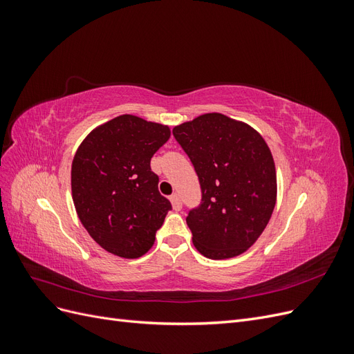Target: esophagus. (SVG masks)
<instances>
[{
  "mask_svg": "<svg viewBox=\"0 0 354 354\" xmlns=\"http://www.w3.org/2000/svg\"><path fill=\"white\" fill-rule=\"evenodd\" d=\"M169 199H171V203H173V208L176 211H180L181 209V198H180V195L174 194V195H171Z\"/></svg>",
  "mask_w": 354,
  "mask_h": 354,
  "instance_id": "obj_1",
  "label": "esophagus"
}]
</instances>
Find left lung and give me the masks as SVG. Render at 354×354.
<instances>
[{
  "label": "left lung",
  "mask_w": 354,
  "mask_h": 354,
  "mask_svg": "<svg viewBox=\"0 0 354 354\" xmlns=\"http://www.w3.org/2000/svg\"><path fill=\"white\" fill-rule=\"evenodd\" d=\"M173 136L201 186V203L186 217L196 250L212 260L242 254L259 239L276 203L269 146L254 128L221 113L177 125Z\"/></svg>",
  "instance_id": "8db88e82"
}]
</instances>
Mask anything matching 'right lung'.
I'll list each match as a JSON object with an SVG mask.
<instances>
[{"label":"right lung","mask_w":354,"mask_h":354,"mask_svg":"<svg viewBox=\"0 0 354 354\" xmlns=\"http://www.w3.org/2000/svg\"><path fill=\"white\" fill-rule=\"evenodd\" d=\"M169 134L167 125L121 115L93 130L75 153V208L108 252L137 259L152 248L171 202L159 194L151 159Z\"/></svg>","instance_id":"1"}]
</instances>
